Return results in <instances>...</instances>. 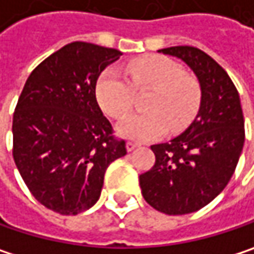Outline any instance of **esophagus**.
Wrapping results in <instances>:
<instances>
[{
    "label": "esophagus",
    "instance_id": "34e87169",
    "mask_svg": "<svg viewBox=\"0 0 254 254\" xmlns=\"http://www.w3.org/2000/svg\"><path fill=\"white\" fill-rule=\"evenodd\" d=\"M135 148H138V144H135V142H127V152L133 151Z\"/></svg>",
    "mask_w": 254,
    "mask_h": 254
}]
</instances>
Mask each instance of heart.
<instances>
[{
    "label": "heart",
    "mask_w": 254,
    "mask_h": 254,
    "mask_svg": "<svg viewBox=\"0 0 254 254\" xmlns=\"http://www.w3.org/2000/svg\"><path fill=\"white\" fill-rule=\"evenodd\" d=\"M127 80L118 69L107 68L96 84L100 107L113 118L125 115L135 100V90L154 88L145 109L147 113H130L116 127L127 139L139 142L163 136L169 127L179 132L189 127L200 106L197 82L185 75L183 68L166 57H147L127 64Z\"/></svg>",
    "instance_id": "b5f03b06"
}]
</instances>
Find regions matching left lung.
I'll return each mask as SVG.
<instances>
[{
    "mask_svg": "<svg viewBox=\"0 0 254 254\" xmlns=\"http://www.w3.org/2000/svg\"><path fill=\"white\" fill-rule=\"evenodd\" d=\"M158 52L182 59L193 71L200 106L183 133L151 145L155 163L139 176V186L154 209L185 215L208 205L228 185L244 145V119L236 85L209 55L193 46Z\"/></svg>",
    "mask_w": 254,
    "mask_h": 254,
    "instance_id": "obj_1",
    "label": "left lung"
}]
</instances>
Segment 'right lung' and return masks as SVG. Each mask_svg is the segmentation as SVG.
Wrapping results in <instances>:
<instances>
[{
	"label": "right lung",
	"mask_w": 254,
	"mask_h": 254,
	"mask_svg": "<svg viewBox=\"0 0 254 254\" xmlns=\"http://www.w3.org/2000/svg\"><path fill=\"white\" fill-rule=\"evenodd\" d=\"M121 55L87 42L68 43L36 66L18 99L15 166L32 195L61 215L90 209L107 167L127 154L96 100L99 75Z\"/></svg>",
	"instance_id": "obj_1"
}]
</instances>
